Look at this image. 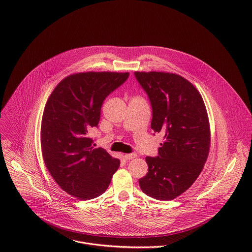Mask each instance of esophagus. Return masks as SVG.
Listing matches in <instances>:
<instances>
[{
  "label": "esophagus",
  "mask_w": 252,
  "mask_h": 252,
  "mask_svg": "<svg viewBox=\"0 0 252 252\" xmlns=\"http://www.w3.org/2000/svg\"><path fill=\"white\" fill-rule=\"evenodd\" d=\"M124 157H125L126 160H132V159L137 157V154L136 153H129V154H125Z\"/></svg>",
  "instance_id": "esophagus-1"
}]
</instances>
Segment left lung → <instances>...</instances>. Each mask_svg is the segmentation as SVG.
<instances>
[{"mask_svg": "<svg viewBox=\"0 0 252 252\" xmlns=\"http://www.w3.org/2000/svg\"><path fill=\"white\" fill-rule=\"evenodd\" d=\"M152 108L151 129L164 136L157 157L145 158L148 173L139 183L147 196L170 201L201 174L211 145L209 116L195 86L177 73L135 72Z\"/></svg>", "mask_w": 252, "mask_h": 252, "instance_id": "left-lung-1", "label": "left lung"}]
</instances>
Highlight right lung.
Masks as SVG:
<instances>
[{
  "label": "right lung",
  "mask_w": 252,
  "mask_h": 252,
  "mask_svg": "<svg viewBox=\"0 0 252 252\" xmlns=\"http://www.w3.org/2000/svg\"><path fill=\"white\" fill-rule=\"evenodd\" d=\"M129 72L71 74L50 94L43 110L40 145L53 180L79 200L102 195L120 161L106 149L93 147L89 131L98 127L103 102L126 81Z\"/></svg>",
  "instance_id": "1"
}]
</instances>
